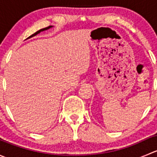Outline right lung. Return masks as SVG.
Masks as SVG:
<instances>
[{"mask_svg":"<svg viewBox=\"0 0 157 157\" xmlns=\"http://www.w3.org/2000/svg\"><path fill=\"white\" fill-rule=\"evenodd\" d=\"M52 27H53V26H48V27H45V28H43V29H39V31H37V32H36V33H35L34 34H33V35H32V36H30L29 37H28L27 39H30V38L33 37V36H36V35H38V34H39V33H40L41 32L45 31V30H47V29H51V28H52Z\"/></svg>","mask_w":157,"mask_h":157,"instance_id":"1","label":"right lung"}]
</instances>
